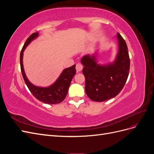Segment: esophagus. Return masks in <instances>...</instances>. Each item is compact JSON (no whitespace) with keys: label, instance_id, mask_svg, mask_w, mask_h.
Here are the masks:
<instances>
[{"label":"esophagus","instance_id":"34e87169","mask_svg":"<svg viewBox=\"0 0 154 154\" xmlns=\"http://www.w3.org/2000/svg\"><path fill=\"white\" fill-rule=\"evenodd\" d=\"M83 65H82L81 63L78 62V63L76 64V71H77V72L81 71L83 69Z\"/></svg>","mask_w":154,"mask_h":154}]
</instances>
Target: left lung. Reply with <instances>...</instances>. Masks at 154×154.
I'll use <instances>...</instances> for the list:
<instances>
[{
  "instance_id": "left-lung-1",
  "label": "left lung",
  "mask_w": 154,
  "mask_h": 154,
  "mask_svg": "<svg viewBox=\"0 0 154 154\" xmlns=\"http://www.w3.org/2000/svg\"><path fill=\"white\" fill-rule=\"evenodd\" d=\"M119 52L115 62L106 66L97 64L96 57L85 55L81 62L85 78V92L89 98L101 102L117 96L122 91L128 76L130 58L125 40L118 32Z\"/></svg>"
}]
</instances>
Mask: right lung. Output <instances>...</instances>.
I'll return each mask as SVG.
<instances>
[{"mask_svg":"<svg viewBox=\"0 0 154 154\" xmlns=\"http://www.w3.org/2000/svg\"><path fill=\"white\" fill-rule=\"evenodd\" d=\"M38 32H33L31 34L28 38L26 41V42L23 46L21 50L20 55V69L23 78L27 87L36 98L43 102L46 104H57L61 103L64 100L67 94L69 87L71 84V82L73 76L76 74V65H73L72 66L64 69L62 73L60 74L59 78L57 79L52 85L48 87H40L32 85L29 81L27 80L24 72V67L22 63L23 52H24L26 48L31 42L38 36Z\"/></svg>","mask_w":154,"mask_h":154,"instance_id":"right-lung-1","label":"right lung"}]
</instances>
